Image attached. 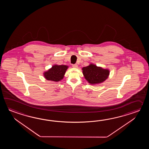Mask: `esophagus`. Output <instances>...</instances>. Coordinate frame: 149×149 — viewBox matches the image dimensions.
I'll return each mask as SVG.
<instances>
[{
	"label": "esophagus",
	"mask_w": 149,
	"mask_h": 149,
	"mask_svg": "<svg viewBox=\"0 0 149 149\" xmlns=\"http://www.w3.org/2000/svg\"><path fill=\"white\" fill-rule=\"evenodd\" d=\"M72 67L74 68H78V66L77 64H73V65H72Z\"/></svg>",
	"instance_id": "34e87169"
}]
</instances>
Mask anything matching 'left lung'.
Listing matches in <instances>:
<instances>
[{
  "label": "left lung",
  "mask_w": 149,
  "mask_h": 149,
  "mask_svg": "<svg viewBox=\"0 0 149 149\" xmlns=\"http://www.w3.org/2000/svg\"><path fill=\"white\" fill-rule=\"evenodd\" d=\"M82 73L87 81L91 85H95L101 84L108 79L110 70L97 67L94 64L91 63L82 68Z\"/></svg>",
  "instance_id": "left-lung-1"
}]
</instances>
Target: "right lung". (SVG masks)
<instances>
[{
  "instance_id": "1",
  "label": "right lung",
  "mask_w": 149,
  "mask_h": 149,
  "mask_svg": "<svg viewBox=\"0 0 149 149\" xmlns=\"http://www.w3.org/2000/svg\"><path fill=\"white\" fill-rule=\"evenodd\" d=\"M69 67L65 65L55 64L43 73L45 78L55 82L60 81L63 79L64 74Z\"/></svg>"
}]
</instances>
